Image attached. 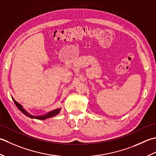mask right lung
I'll return each instance as SVG.
<instances>
[{
    "instance_id": "1",
    "label": "right lung",
    "mask_w": 156,
    "mask_h": 156,
    "mask_svg": "<svg viewBox=\"0 0 156 156\" xmlns=\"http://www.w3.org/2000/svg\"><path fill=\"white\" fill-rule=\"evenodd\" d=\"M12 100L14 101L15 104L16 105V106L18 108L19 110H20L22 113L24 114L25 116L30 117V118H31V119H38V120H45V119H47L51 118V117L55 116L56 115H57V114H58L60 112V111L61 110V108H57V109L53 110L52 111H50V112H48L45 114H44V115L34 116V115H32V114H30L26 110H25V108H23V106H22V105H21L20 104H19L17 101H15L14 98H12Z\"/></svg>"
}]
</instances>
